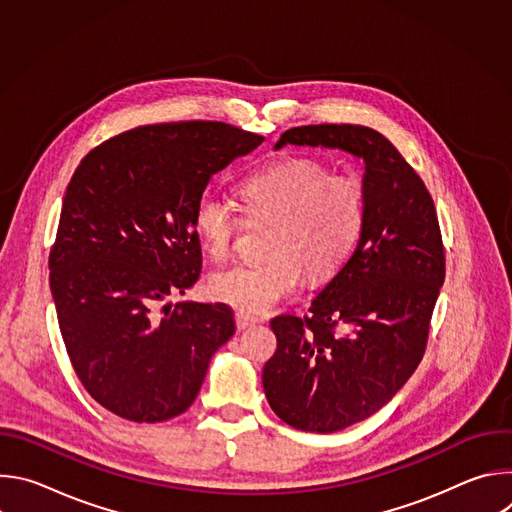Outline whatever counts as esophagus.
<instances>
[{"mask_svg":"<svg viewBox=\"0 0 512 512\" xmlns=\"http://www.w3.org/2000/svg\"><path fill=\"white\" fill-rule=\"evenodd\" d=\"M235 324H237L239 330H247V328L259 324V318H253V316H249V314L237 312V314H235Z\"/></svg>","mask_w":512,"mask_h":512,"instance_id":"1","label":"esophagus"}]
</instances>
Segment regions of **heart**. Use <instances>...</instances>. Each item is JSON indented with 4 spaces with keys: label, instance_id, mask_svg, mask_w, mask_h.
<instances>
[{
    "label": "heart",
    "instance_id": "1",
    "mask_svg": "<svg viewBox=\"0 0 512 512\" xmlns=\"http://www.w3.org/2000/svg\"><path fill=\"white\" fill-rule=\"evenodd\" d=\"M251 216H273L265 261L237 263L210 277V291L243 314H263L294 296L302 269L310 279L332 275L350 255L362 229L364 192L354 174L328 172L312 158L287 156L239 182ZM204 249L223 259L243 229V216L225 198L204 192L194 208Z\"/></svg>",
    "mask_w": 512,
    "mask_h": 512
}]
</instances>
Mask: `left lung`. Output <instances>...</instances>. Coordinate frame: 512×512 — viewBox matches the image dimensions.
<instances>
[{
	"instance_id": "1",
	"label": "left lung",
	"mask_w": 512,
	"mask_h": 512,
	"mask_svg": "<svg viewBox=\"0 0 512 512\" xmlns=\"http://www.w3.org/2000/svg\"><path fill=\"white\" fill-rule=\"evenodd\" d=\"M285 145L342 150L364 164L358 243L308 316L271 320L277 350L263 367L281 421L332 433L377 413L417 369L446 257L431 194L385 135L322 123L287 129L275 150Z\"/></svg>"
}]
</instances>
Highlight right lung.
Masks as SVG:
<instances>
[{
  "label": "right lung",
  "instance_id": "right-lung-1",
  "mask_svg": "<svg viewBox=\"0 0 512 512\" xmlns=\"http://www.w3.org/2000/svg\"><path fill=\"white\" fill-rule=\"evenodd\" d=\"M261 141L221 121L143 125L97 145L72 174L50 289L72 367L111 413L137 423L184 413L235 334L227 304H161L200 275L194 208L206 184Z\"/></svg>",
  "mask_w": 512,
  "mask_h": 512
}]
</instances>
